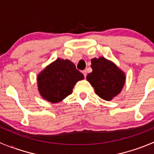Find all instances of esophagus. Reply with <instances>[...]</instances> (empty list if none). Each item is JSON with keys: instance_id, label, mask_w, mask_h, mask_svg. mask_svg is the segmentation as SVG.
Instances as JSON below:
<instances>
[{"instance_id": "1", "label": "esophagus", "mask_w": 154, "mask_h": 154, "mask_svg": "<svg viewBox=\"0 0 154 154\" xmlns=\"http://www.w3.org/2000/svg\"><path fill=\"white\" fill-rule=\"evenodd\" d=\"M82 73H83V74L84 75V77H86V74H87V73H86V70H84V71H82Z\"/></svg>"}]
</instances>
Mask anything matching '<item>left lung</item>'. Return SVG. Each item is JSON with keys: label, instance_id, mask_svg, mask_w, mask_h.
Segmentation results:
<instances>
[{"label": "left lung", "instance_id": "8db88e82", "mask_svg": "<svg viewBox=\"0 0 154 154\" xmlns=\"http://www.w3.org/2000/svg\"><path fill=\"white\" fill-rule=\"evenodd\" d=\"M91 68L92 71L86 76V80L100 98L111 101L121 92L126 74L116 64L101 56L91 59Z\"/></svg>", "mask_w": 154, "mask_h": 154}]
</instances>
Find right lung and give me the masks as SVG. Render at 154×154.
Masks as SVG:
<instances>
[{"label": "right lung", "instance_id": "right-lung-1", "mask_svg": "<svg viewBox=\"0 0 154 154\" xmlns=\"http://www.w3.org/2000/svg\"><path fill=\"white\" fill-rule=\"evenodd\" d=\"M83 79L73 62L58 58L38 74L37 89L46 101L58 103L71 95L74 85Z\"/></svg>", "mask_w": 154, "mask_h": 154}]
</instances>
